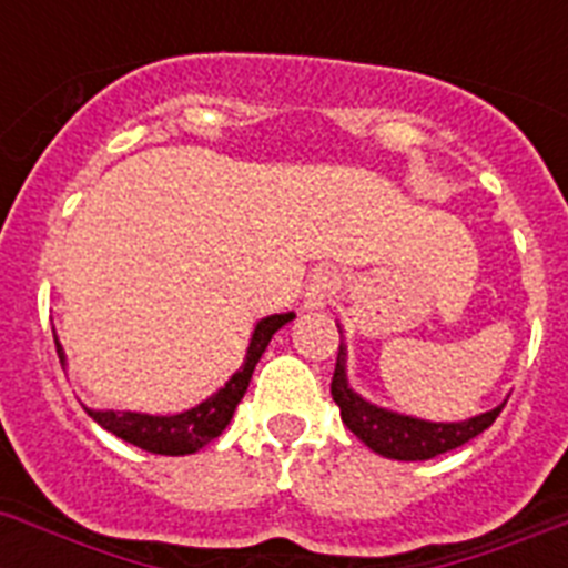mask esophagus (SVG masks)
<instances>
[{"instance_id":"esophagus-1","label":"esophagus","mask_w":568,"mask_h":568,"mask_svg":"<svg viewBox=\"0 0 568 568\" xmlns=\"http://www.w3.org/2000/svg\"><path fill=\"white\" fill-rule=\"evenodd\" d=\"M337 271L328 268V265H320L312 271V277L305 283V305L308 308H323V305L332 303L334 291H337Z\"/></svg>"}]
</instances>
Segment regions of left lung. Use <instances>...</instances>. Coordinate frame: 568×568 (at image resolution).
Wrapping results in <instances>:
<instances>
[{
	"mask_svg": "<svg viewBox=\"0 0 568 568\" xmlns=\"http://www.w3.org/2000/svg\"><path fill=\"white\" fill-rule=\"evenodd\" d=\"M332 397L339 406V417H343L345 426L352 428L372 452L388 457V460H432L443 452H452V448L463 446L480 432H486L506 406L503 403V406L463 423H428L386 412V408L366 403L348 388L343 368V348H339L337 366H334Z\"/></svg>",
	"mask_w": 568,
	"mask_h": 568,
	"instance_id": "1",
	"label": "left lung"
}]
</instances>
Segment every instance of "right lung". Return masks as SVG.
I'll return each instance as SVG.
<instances>
[{
    "instance_id": "right-lung-1",
    "label": "right lung",
    "mask_w": 568,
    "mask_h": 568,
    "mask_svg": "<svg viewBox=\"0 0 568 568\" xmlns=\"http://www.w3.org/2000/svg\"><path fill=\"white\" fill-rule=\"evenodd\" d=\"M288 320H294V314H271V317L260 320L254 328V337H251L248 354H245L243 368L234 374V377L225 383V388L209 397L205 403H200L191 412L174 414V417H154V414H136V412H88L93 420L100 423L105 432L116 434L120 440L131 443V446H140L151 455H168L180 457L191 455L196 448L209 446L211 440H216L223 428L229 426V420L234 417L236 403L243 400L245 388L251 383V374H254L256 359L263 357L265 345L271 343L274 332L283 328ZM57 354H62L57 343Z\"/></svg>"
}]
</instances>
